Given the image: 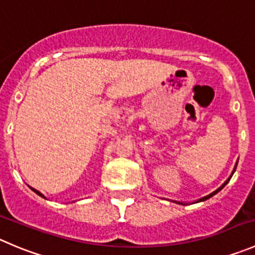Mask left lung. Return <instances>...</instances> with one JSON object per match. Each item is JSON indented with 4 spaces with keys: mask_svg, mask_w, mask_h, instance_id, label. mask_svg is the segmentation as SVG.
<instances>
[{
    "mask_svg": "<svg viewBox=\"0 0 255 255\" xmlns=\"http://www.w3.org/2000/svg\"><path fill=\"white\" fill-rule=\"evenodd\" d=\"M237 163H238V161H237V162H236V166H234V168H233V171H232L231 176H229V177H228V178H227V180H226V181H224V183H223V185H222V186H221V187H218V188H217V190H216V191H213V192H212V193H210V195L205 196V197L200 198V200L195 201V202H192V203H198V202H203V201L208 200V198H211V197H212V196H214V195H217V193H218V192H219V191H221V190H222V188H223V187H224V186H226V185H227V183H228V182H229V180H231V177H232V176H233L234 171H236V168H237ZM172 202L177 203V205H182V206H185V205H188V203H187V202H178V201H173V200H172Z\"/></svg>",
    "mask_w": 255,
    "mask_h": 255,
    "instance_id": "obj_1",
    "label": "left lung"
}]
</instances>
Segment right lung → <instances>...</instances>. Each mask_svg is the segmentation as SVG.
<instances>
[{"label": "right lung", "instance_id": "obj_1", "mask_svg": "<svg viewBox=\"0 0 255 255\" xmlns=\"http://www.w3.org/2000/svg\"><path fill=\"white\" fill-rule=\"evenodd\" d=\"M29 188H31V190H32V191H33V192H36V193H37V195H38V196H41V197H43V198H45V197H44V195H42V193H41V192H39V191H37V190H36V188L31 187V186H29Z\"/></svg>", "mask_w": 255, "mask_h": 255}]
</instances>
